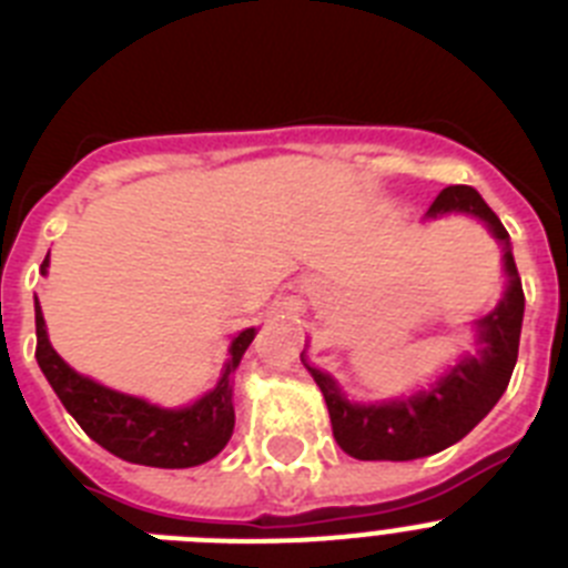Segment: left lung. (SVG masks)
Here are the masks:
<instances>
[{
	"instance_id": "8db88e82",
	"label": "left lung",
	"mask_w": 568,
	"mask_h": 568,
	"mask_svg": "<svg viewBox=\"0 0 568 568\" xmlns=\"http://www.w3.org/2000/svg\"><path fill=\"white\" fill-rule=\"evenodd\" d=\"M446 213L475 215L504 244V270L509 278L504 301L478 321V353L466 355L429 389L384 404L346 400L327 373L301 361L313 373L321 395L327 400L329 424L338 446L358 460H415L435 455L469 435L509 386L518 361L520 324H524V287L509 247V233L489 210L475 187L453 184L440 190L426 219Z\"/></svg>"
}]
</instances>
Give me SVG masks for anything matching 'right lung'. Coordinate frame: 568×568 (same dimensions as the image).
Here are the masks:
<instances>
[{"mask_svg": "<svg viewBox=\"0 0 568 568\" xmlns=\"http://www.w3.org/2000/svg\"><path fill=\"white\" fill-rule=\"evenodd\" d=\"M48 273V255L42 261ZM255 327L241 329L230 344L222 378L204 398L182 409H164L133 395L115 393L70 369L50 346L42 307L37 298V361L53 393L90 438L115 458L159 469H187L215 458L227 446L235 426L233 373L253 344Z\"/></svg>", "mask_w": 568, "mask_h": 568, "instance_id": "right-lung-1", "label": "right lung"}]
</instances>
